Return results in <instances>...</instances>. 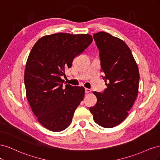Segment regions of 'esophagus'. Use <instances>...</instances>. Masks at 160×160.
Instances as JSON below:
<instances>
[{
	"label": "esophagus",
	"instance_id": "esophagus-1",
	"mask_svg": "<svg viewBox=\"0 0 160 160\" xmlns=\"http://www.w3.org/2000/svg\"><path fill=\"white\" fill-rule=\"evenodd\" d=\"M85 93H91V90L90 89H88V88H85Z\"/></svg>",
	"mask_w": 160,
	"mask_h": 160
}]
</instances>
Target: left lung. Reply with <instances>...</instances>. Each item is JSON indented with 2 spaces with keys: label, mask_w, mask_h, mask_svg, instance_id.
Here are the masks:
<instances>
[{
  "label": "left lung",
  "mask_w": 160,
  "mask_h": 160,
  "mask_svg": "<svg viewBox=\"0 0 160 160\" xmlns=\"http://www.w3.org/2000/svg\"><path fill=\"white\" fill-rule=\"evenodd\" d=\"M99 50L101 72L107 88L94 91L95 106L89 108L96 123L111 128L128 117L138 96L139 73L129 47L120 38L105 32L93 35Z\"/></svg>",
  "instance_id": "8db88e82"
}]
</instances>
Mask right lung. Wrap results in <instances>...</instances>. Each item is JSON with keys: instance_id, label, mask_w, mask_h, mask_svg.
<instances>
[{"instance_id": "obj_1", "label": "right lung", "mask_w": 160, "mask_h": 160, "mask_svg": "<svg viewBox=\"0 0 160 160\" xmlns=\"http://www.w3.org/2000/svg\"><path fill=\"white\" fill-rule=\"evenodd\" d=\"M92 41L89 34L59 32L41 37L32 48L24 77L26 96L38 122L47 129H65L83 99V87L65 88L61 77Z\"/></svg>"}]
</instances>
